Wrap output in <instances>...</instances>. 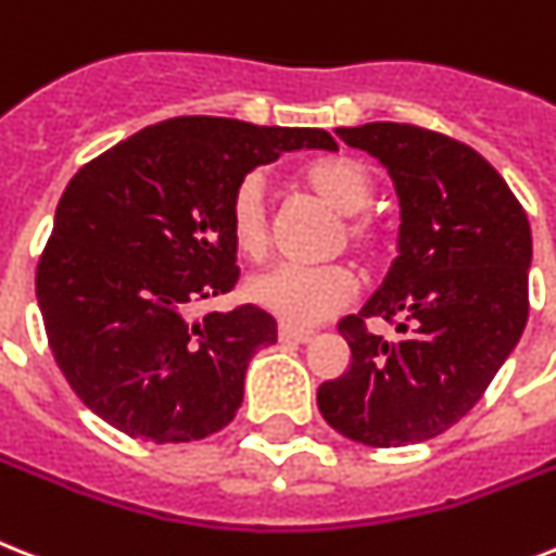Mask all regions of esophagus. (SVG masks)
I'll return each instance as SVG.
<instances>
[{
    "label": "esophagus",
    "mask_w": 556,
    "mask_h": 556,
    "mask_svg": "<svg viewBox=\"0 0 556 556\" xmlns=\"http://www.w3.org/2000/svg\"><path fill=\"white\" fill-rule=\"evenodd\" d=\"M314 337V331H308V328H293V325H279V340L282 342H305Z\"/></svg>",
    "instance_id": "esophagus-1"
}]
</instances>
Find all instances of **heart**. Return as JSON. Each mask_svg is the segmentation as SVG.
I'll use <instances>...</instances> for the list:
<instances>
[{"label": "heart", "instance_id": "heart-1", "mask_svg": "<svg viewBox=\"0 0 556 556\" xmlns=\"http://www.w3.org/2000/svg\"><path fill=\"white\" fill-rule=\"evenodd\" d=\"M305 182L342 214H354L345 225L349 242L365 254L382 245V225L363 211L374 200V176L363 162L337 156L305 168ZM231 233L242 254L263 256L270 242L268 179L263 170L248 174L231 197ZM248 300L286 325H317L354 300L356 277L349 265L277 263L256 270L245 282Z\"/></svg>", "mask_w": 556, "mask_h": 556}]
</instances>
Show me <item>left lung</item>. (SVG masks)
<instances>
[{
    "label": "left lung",
    "mask_w": 556,
    "mask_h": 556,
    "mask_svg": "<svg viewBox=\"0 0 556 556\" xmlns=\"http://www.w3.org/2000/svg\"><path fill=\"white\" fill-rule=\"evenodd\" d=\"M394 179L400 256L359 314L340 319L349 371L319 386L325 422L363 445L396 448L448 431L477 405L528 319L531 228L503 176L437 130L368 122L337 128ZM397 319L388 343L364 319Z\"/></svg>",
    "instance_id": "1"
}]
</instances>
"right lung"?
<instances>
[{"mask_svg": "<svg viewBox=\"0 0 556 556\" xmlns=\"http://www.w3.org/2000/svg\"><path fill=\"white\" fill-rule=\"evenodd\" d=\"M337 151L319 128L223 116L148 125L67 182L36 268L56 365L108 426L191 442L237 417L251 356L277 342L256 305L191 317L237 286L231 197L279 153Z\"/></svg>", "mask_w": 556, "mask_h": 556, "instance_id": "right-lung-1", "label": "right lung"}]
</instances>
